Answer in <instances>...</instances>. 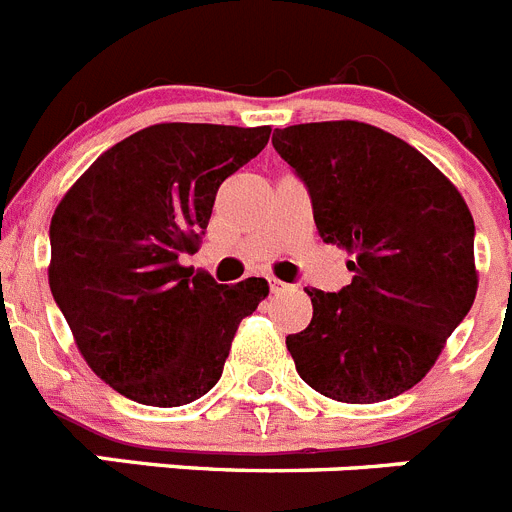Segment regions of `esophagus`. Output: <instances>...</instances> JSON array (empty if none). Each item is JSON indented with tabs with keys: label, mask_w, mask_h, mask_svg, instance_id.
Wrapping results in <instances>:
<instances>
[{
	"label": "esophagus",
	"mask_w": 512,
	"mask_h": 512,
	"mask_svg": "<svg viewBox=\"0 0 512 512\" xmlns=\"http://www.w3.org/2000/svg\"><path fill=\"white\" fill-rule=\"evenodd\" d=\"M269 289H271V295H279V292H287L289 287L284 282H279V279L269 277Z\"/></svg>",
	"instance_id": "1"
}]
</instances>
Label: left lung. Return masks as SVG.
I'll list each match as a JSON object with an SVG mask.
<instances>
[{
  "label": "left lung",
  "instance_id": "1",
  "mask_svg": "<svg viewBox=\"0 0 512 512\" xmlns=\"http://www.w3.org/2000/svg\"><path fill=\"white\" fill-rule=\"evenodd\" d=\"M271 143L354 271L338 292L305 289L312 320L287 336L297 374L354 405L408 392L477 295L467 202L423 153L366 122L289 125Z\"/></svg>",
  "mask_w": 512,
  "mask_h": 512
}]
</instances>
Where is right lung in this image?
I'll list each match as a JSON object with an SVG mask.
<instances>
[{"mask_svg":"<svg viewBox=\"0 0 512 512\" xmlns=\"http://www.w3.org/2000/svg\"><path fill=\"white\" fill-rule=\"evenodd\" d=\"M269 135V125H151L104 151L53 212V300L92 372L128 400L179 408L207 395L238 323L269 295L266 279L225 287L179 264L205 235L220 184Z\"/></svg>","mask_w":512,"mask_h":512,"instance_id":"add662e5","label":"right lung"}]
</instances>
